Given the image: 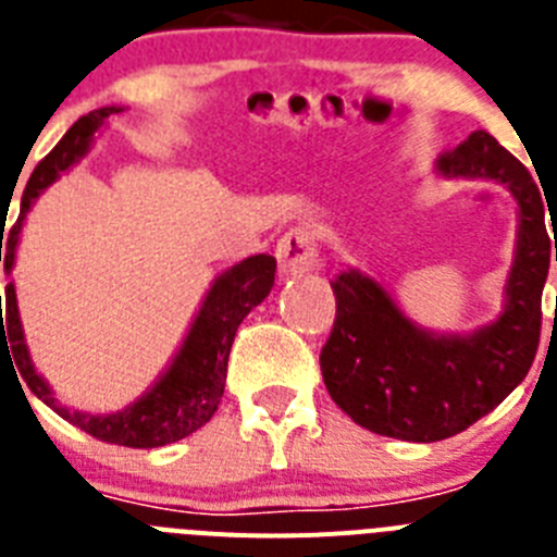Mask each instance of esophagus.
Here are the masks:
<instances>
[{
  "label": "esophagus",
  "mask_w": 557,
  "mask_h": 557,
  "mask_svg": "<svg viewBox=\"0 0 557 557\" xmlns=\"http://www.w3.org/2000/svg\"><path fill=\"white\" fill-rule=\"evenodd\" d=\"M277 260L283 274H308L313 272L322 260L319 255L317 232L306 224H297L285 232L277 244Z\"/></svg>",
  "instance_id": "1"
}]
</instances>
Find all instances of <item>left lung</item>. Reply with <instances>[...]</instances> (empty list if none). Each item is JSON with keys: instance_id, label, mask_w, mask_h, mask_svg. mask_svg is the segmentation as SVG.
Here are the masks:
<instances>
[{"instance_id": "left-lung-1", "label": "left lung", "mask_w": 557, "mask_h": 557, "mask_svg": "<svg viewBox=\"0 0 557 557\" xmlns=\"http://www.w3.org/2000/svg\"><path fill=\"white\" fill-rule=\"evenodd\" d=\"M437 168L443 176L496 178L519 201L505 313L473 336H434L414 327L375 280L345 272L331 280L336 319L319 352L322 379L342 412L370 432L412 443L466 432L524 381L539 350L549 258L557 260V238L544 224L549 201L544 205L530 171L491 134L473 132L440 153Z\"/></svg>"}]
</instances>
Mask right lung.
<instances>
[{
  "mask_svg": "<svg viewBox=\"0 0 557 557\" xmlns=\"http://www.w3.org/2000/svg\"><path fill=\"white\" fill-rule=\"evenodd\" d=\"M117 111V106H103V109L84 114L64 134V139L36 164L30 182L24 187L22 212H18L16 224L8 230V235H2L4 244H0V260H4V272L13 269L22 221L38 198V193L52 185L58 173L66 171L77 157H84L103 120H109ZM274 272H277V260L272 255H255V258H246L244 263L232 265L230 272L221 274L212 283L205 306L198 311L196 322H193L171 370L164 372L151 393L143 395L137 404H132L123 412L95 418V414L70 412L52 398L50 386L33 370V361L27 356V347H24L13 283L4 285V317L0 308V350L2 345L11 350V361L16 364L18 375L24 379V384L30 386V393L36 398L45 400L61 418L70 420L77 429H84L91 437L128 448L168 446V443H176V440L201 429L215 414L221 395H224L226 361H230L235 333H238V325L244 322L246 313L269 297L274 285Z\"/></svg>",
  "mask_w": 557,
  "mask_h": 557,
  "instance_id": "obj_1",
  "label": "right lung"
}]
</instances>
